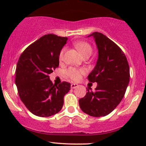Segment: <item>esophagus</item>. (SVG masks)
I'll use <instances>...</instances> for the list:
<instances>
[{
	"instance_id": "obj_1",
	"label": "esophagus",
	"mask_w": 146,
	"mask_h": 146,
	"mask_svg": "<svg viewBox=\"0 0 146 146\" xmlns=\"http://www.w3.org/2000/svg\"><path fill=\"white\" fill-rule=\"evenodd\" d=\"M79 85L78 84H71V88H72V89H74V88H77V87H78Z\"/></svg>"
}]
</instances>
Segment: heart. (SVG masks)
<instances>
[{
    "label": "heart",
    "instance_id": "1",
    "mask_svg": "<svg viewBox=\"0 0 146 146\" xmlns=\"http://www.w3.org/2000/svg\"><path fill=\"white\" fill-rule=\"evenodd\" d=\"M75 46L76 47L77 49L78 50V51L81 53V55L82 56H85V55L88 54L92 53V48L90 46L89 44L85 42H78L75 43ZM65 51V48H63L61 50L59 56V59L60 61L62 60L64 53ZM84 73V71L82 69H77V68H71L68 69L67 71V74L69 78L71 79L73 81H78L80 80L82 78V75Z\"/></svg>",
    "mask_w": 146,
    "mask_h": 146
}]
</instances>
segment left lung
I'll return each instance as SVG.
<instances>
[{"label": "left lung", "instance_id": "left-lung-1", "mask_svg": "<svg viewBox=\"0 0 146 146\" xmlns=\"http://www.w3.org/2000/svg\"><path fill=\"white\" fill-rule=\"evenodd\" d=\"M94 38L98 57L93 71L88 75L90 82H97L95 91L88 90L79 100L82 110L92 117H104L111 113L124 96L130 80V68L121 49L99 32L88 37Z\"/></svg>", "mask_w": 146, "mask_h": 146}]
</instances>
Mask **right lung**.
Wrapping results in <instances>:
<instances>
[{
  "mask_svg": "<svg viewBox=\"0 0 146 146\" xmlns=\"http://www.w3.org/2000/svg\"><path fill=\"white\" fill-rule=\"evenodd\" d=\"M68 38L44 35L23 51L17 63L15 82L20 98L27 109L38 117H50L60 111L64 96L71 84L52 83L48 75L59 66V56Z\"/></svg>",
  "mask_w": 146,
  "mask_h": 146,
  "instance_id": "right-lung-1",
  "label": "right lung"
}]
</instances>
